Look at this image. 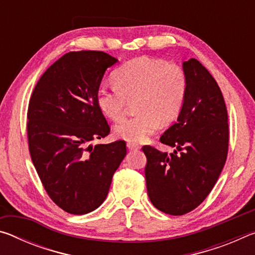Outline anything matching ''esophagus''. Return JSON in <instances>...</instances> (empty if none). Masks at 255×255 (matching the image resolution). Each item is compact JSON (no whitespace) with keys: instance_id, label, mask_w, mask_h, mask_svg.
Here are the masks:
<instances>
[{"instance_id":"obj_1","label":"esophagus","mask_w":255,"mask_h":255,"mask_svg":"<svg viewBox=\"0 0 255 255\" xmlns=\"http://www.w3.org/2000/svg\"><path fill=\"white\" fill-rule=\"evenodd\" d=\"M127 147H128L129 149H139L140 146H139V144L132 143V141H128V143H127Z\"/></svg>"}]
</instances>
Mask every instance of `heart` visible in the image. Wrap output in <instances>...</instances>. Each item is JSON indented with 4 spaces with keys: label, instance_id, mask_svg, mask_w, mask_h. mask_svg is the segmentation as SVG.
<instances>
[{
    "label": "heart",
    "instance_id": "heart-1",
    "mask_svg": "<svg viewBox=\"0 0 255 255\" xmlns=\"http://www.w3.org/2000/svg\"><path fill=\"white\" fill-rule=\"evenodd\" d=\"M115 85L101 84L97 103L108 118L122 120L129 102L136 101L139 115L115 127L116 135L128 141H143L159 125L178 117L187 96L188 80L182 67L163 59L135 58L114 73Z\"/></svg>",
    "mask_w": 255,
    "mask_h": 255
}]
</instances>
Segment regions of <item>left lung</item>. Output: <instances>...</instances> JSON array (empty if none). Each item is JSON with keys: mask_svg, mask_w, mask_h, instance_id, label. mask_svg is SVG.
<instances>
[{"mask_svg": "<svg viewBox=\"0 0 255 255\" xmlns=\"http://www.w3.org/2000/svg\"><path fill=\"white\" fill-rule=\"evenodd\" d=\"M188 90L174 125L159 138L170 154L143 146L149 200L163 213L180 216L197 208L213 190L228 152V117L217 82L191 58L182 63Z\"/></svg>", "mask_w": 255, "mask_h": 255, "instance_id": "obj_1", "label": "left lung"}]
</instances>
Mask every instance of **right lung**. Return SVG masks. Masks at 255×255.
Listing matches in <instances>:
<instances>
[{"label":"right lung","mask_w":255,"mask_h":255,"mask_svg":"<svg viewBox=\"0 0 255 255\" xmlns=\"http://www.w3.org/2000/svg\"><path fill=\"white\" fill-rule=\"evenodd\" d=\"M117 62L103 51L67 53L42 74L29 101L32 163L50 199L66 213L96 210L127 154L125 140L90 144L110 132L97 90L107 68Z\"/></svg>","instance_id":"1"}]
</instances>
